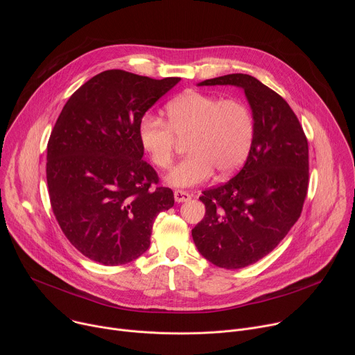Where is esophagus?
I'll use <instances>...</instances> for the list:
<instances>
[{
	"instance_id": "34e87169",
	"label": "esophagus",
	"mask_w": 355,
	"mask_h": 355,
	"mask_svg": "<svg viewBox=\"0 0 355 355\" xmlns=\"http://www.w3.org/2000/svg\"><path fill=\"white\" fill-rule=\"evenodd\" d=\"M174 199H175V202H187L191 199V193L187 191H182V189H175Z\"/></svg>"
}]
</instances>
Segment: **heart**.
I'll use <instances>...</instances> for the list:
<instances>
[{
  "label": "heart",
  "mask_w": 355,
  "mask_h": 355,
  "mask_svg": "<svg viewBox=\"0 0 355 355\" xmlns=\"http://www.w3.org/2000/svg\"><path fill=\"white\" fill-rule=\"evenodd\" d=\"M166 112L168 121L155 115L140 119L139 140L151 163L162 170L173 164L178 140H188L189 156L170 171V185L204 184L215 170L229 175L245 162L256 121L244 101L191 89L170 101Z\"/></svg>",
  "instance_id": "heart-1"
}]
</instances>
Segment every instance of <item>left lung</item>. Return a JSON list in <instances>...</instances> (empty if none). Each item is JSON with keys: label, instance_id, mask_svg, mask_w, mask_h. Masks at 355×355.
<instances>
[{"label": "left lung", "instance_id": "8db88e82", "mask_svg": "<svg viewBox=\"0 0 355 355\" xmlns=\"http://www.w3.org/2000/svg\"><path fill=\"white\" fill-rule=\"evenodd\" d=\"M199 85H237L256 121L247 162L227 182L202 191L205 216L193 229L198 251L216 267L239 270L266 257L302 214L309 185V147L286 101L248 74Z\"/></svg>", "mask_w": 355, "mask_h": 355}]
</instances>
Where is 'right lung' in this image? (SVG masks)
Segmentation results:
<instances>
[{
    "label": "right lung",
    "mask_w": 355,
    "mask_h": 355,
    "mask_svg": "<svg viewBox=\"0 0 355 355\" xmlns=\"http://www.w3.org/2000/svg\"><path fill=\"white\" fill-rule=\"evenodd\" d=\"M180 80L99 73L70 96L50 133V205L69 241L95 263L140 257L156 216L174 205L173 191L141 159L139 122Z\"/></svg>",
    "instance_id": "right-lung-1"
}]
</instances>
